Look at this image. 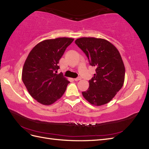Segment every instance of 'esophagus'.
<instances>
[{"instance_id":"esophagus-1","label":"esophagus","mask_w":149,"mask_h":149,"mask_svg":"<svg viewBox=\"0 0 149 149\" xmlns=\"http://www.w3.org/2000/svg\"><path fill=\"white\" fill-rule=\"evenodd\" d=\"M81 79V78L80 77H77V78H75V79H74V81H80Z\"/></svg>"}]
</instances>
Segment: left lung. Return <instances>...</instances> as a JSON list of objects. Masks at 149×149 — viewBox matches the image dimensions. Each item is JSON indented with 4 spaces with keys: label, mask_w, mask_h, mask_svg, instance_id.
Here are the masks:
<instances>
[{
    "label": "left lung",
    "mask_w": 149,
    "mask_h": 149,
    "mask_svg": "<svg viewBox=\"0 0 149 149\" xmlns=\"http://www.w3.org/2000/svg\"><path fill=\"white\" fill-rule=\"evenodd\" d=\"M75 43L87 56L89 64L96 67L89 88L82 94L93 105H105L123 86L125 67L121 56L114 45L103 39L81 37Z\"/></svg>",
    "instance_id": "left-lung-1"
}]
</instances>
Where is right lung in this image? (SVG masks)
Listing matches in <instances>:
<instances>
[{
	"label": "right lung",
	"instance_id": "right-lung-1",
	"mask_svg": "<svg viewBox=\"0 0 149 149\" xmlns=\"http://www.w3.org/2000/svg\"><path fill=\"white\" fill-rule=\"evenodd\" d=\"M74 39L60 37L38 43L31 50L24 63L22 81L29 94L44 105L60 99L69 82L62 74H57L59 60Z\"/></svg>",
	"mask_w": 149,
	"mask_h": 149
}]
</instances>
